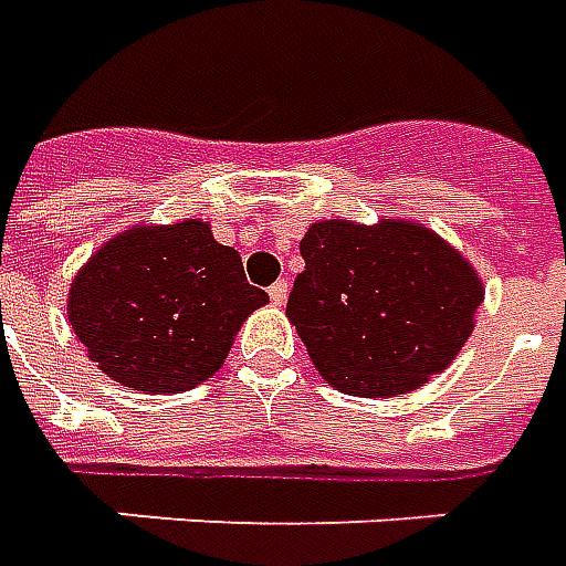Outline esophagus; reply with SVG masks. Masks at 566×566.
Returning a JSON list of instances; mask_svg holds the SVG:
<instances>
[{
    "mask_svg": "<svg viewBox=\"0 0 566 566\" xmlns=\"http://www.w3.org/2000/svg\"><path fill=\"white\" fill-rule=\"evenodd\" d=\"M268 295H271V302L274 304H283L286 302V295H290V283H286V280H276L274 286L268 290Z\"/></svg>",
    "mask_w": 566,
    "mask_h": 566,
    "instance_id": "1",
    "label": "esophagus"
}]
</instances>
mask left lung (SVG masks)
<instances>
[{
  "label": "left lung",
  "instance_id": "1",
  "mask_svg": "<svg viewBox=\"0 0 566 566\" xmlns=\"http://www.w3.org/2000/svg\"><path fill=\"white\" fill-rule=\"evenodd\" d=\"M286 314L316 371L354 396H399L439 375L472 335L482 280L411 222H316Z\"/></svg>",
  "mask_w": 566,
  "mask_h": 566
}]
</instances>
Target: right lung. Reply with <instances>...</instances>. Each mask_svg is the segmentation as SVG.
<instances>
[{"label":"right lung","instance_id":"1","mask_svg":"<svg viewBox=\"0 0 566 566\" xmlns=\"http://www.w3.org/2000/svg\"><path fill=\"white\" fill-rule=\"evenodd\" d=\"M264 302L238 250L188 219L109 240L72 283L70 326L112 380L179 392L226 363L240 323Z\"/></svg>","mask_w":566,"mask_h":566}]
</instances>
